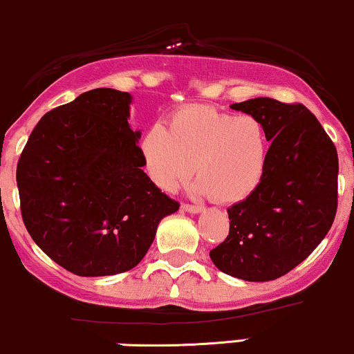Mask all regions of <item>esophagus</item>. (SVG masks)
<instances>
[{
	"instance_id": "esophagus-1",
	"label": "esophagus",
	"mask_w": 354,
	"mask_h": 354,
	"mask_svg": "<svg viewBox=\"0 0 354 354\" xmlns=\"http://www.w3.org/2000/svg\"><path fill=\"white\" fill-rule=\"evenodd\" d=\"M181 208H183L185 212H188V213H195V215H198V213H201V212H205V208L203 207H198V205L183 203V205H181Z\"/></svg>"
}]
</instances>
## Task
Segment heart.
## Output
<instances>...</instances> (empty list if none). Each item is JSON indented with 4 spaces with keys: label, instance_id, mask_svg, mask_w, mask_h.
<instances>
[{
    "label": "heart",
    "instance_id": "1",
    "mask_svg": "<svg viewBox=\"0 0 354 354\" xmlns=\"http://www.w3.org/2000/svg\"><path fill=\"white\" fill-rule=\"evenodd\" d=\"M269 147L262 120L209 106L174 112L166 129L151 127L141 141L147 174L158 188L174 192L195 171L193 195H212L220 203L242 201L259 188Z\"/></svg>",
    "mask_w": 354,
    "mask_h": 354
}]
</instances>
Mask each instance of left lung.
Returning <instances> with one entry per match:
<instances>
[{
	"instance_id": "obj_1",
	"label": "left lung",
	"mask_w": 354,
	"mask_h": 354,
	"mask_svg": "<svg viewBox=\"0 0 354 354\" xmlns=\"http://www.w3.org/2000/svg\"><path fill=\"white\" fill-rule=\"evenodd\" d=\"M230 109L262 120L269 162L259 188L227 209L230 232L209 259L232 277L274 281L308 259L335 221L336 147L302 104L255 97Z\"/></svg>"
}]
</instances>
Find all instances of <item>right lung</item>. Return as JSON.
Here are the masks:
<instances>
[{
  "label": "right lung",
  "instance_id": "add662e5",
  "mask_svg": "<svg viewBox=\"0 0 354 354\" xmlns=\"http://www.w3.org/2000/svg\"><path fill=\"white\" fill-rule=\"evenodd\" d=\"M133 95L94 88L46 112L19 156L17 185L28 234L82 277L134 269L158 225L178 212L142 171Z\"/></svg>",
  "mask_w": 354,
  "mask_h": 354
}]
</instances>
